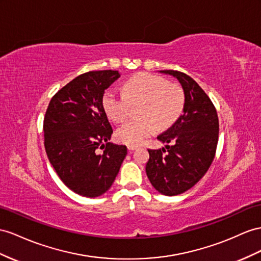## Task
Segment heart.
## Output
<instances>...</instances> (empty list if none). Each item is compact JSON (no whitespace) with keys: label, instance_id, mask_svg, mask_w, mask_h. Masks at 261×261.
<instances>
[{"label":"heart","instance_id":"obj_1","mask_svg":"<svg viewBox=\"0 0 261 261\" xmlns=\"http://www.w3.org/2000/svg\"><path fill=\"white\" fill-rule=\"evenodd\" d=\"M145 93L150 98V107L148 109L150 116L158 119L160 122H165L174 117L177 98L169 87L163 86L156 80H152L146 84ZM149 136V128L140 123L128 124L123 129V141L130 145L142 143Z\"/></svg>","mask_w":261,"mask_h":261}]
</instances>
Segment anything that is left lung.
I'll return each instance as SVG.
<instances>
[{
  "instance_id": "left-lung-1",
  "label": "left lung",
  "mask_w": 261,
  "mask_h": 261,
  "mask_svg": "<svg viewBox=\"0 0 261 261\" xmlns=\"http://www.w3.org/2000/svg\"><path fill=\"white\" fill-rule=\"evenodd\" d=\"M118 70L83 73L51 98L44 118L45 149L63 183L77 194L98 197L108 191L126 155L110 141L112 128L103 109L105 90Z\"/></svg>"
}]
</instances>
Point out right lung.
<instances>
[{"label": "right lung", "instance_id": "1", "mask_svg": "<svg viewBox=\"0 0 261 261\" xmlns=\"http://www.w3.org/2000/svg\"><path fill=\"white\" fill-rule=\"evenodd\" d=\"M160 72L177 79L183 90V108L158 137L162 148L149 151L145 172L159 193L175 196L193 188L210 169L218 141V117L194 79L178 71Z\"/></svg>", "mask_w": 261, "mask_h": 261}]
</instances>
